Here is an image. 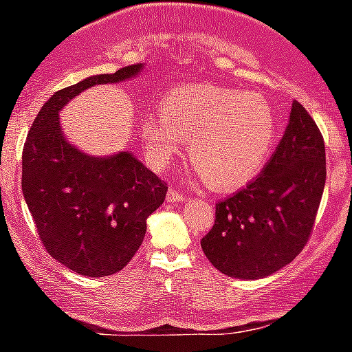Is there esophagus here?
<instances>
[{
	"mask_svg": "<svg viewBox=\"0 0 352 352\" xmlns=\"http://www.w3.org/2000/svg\"><path fill=\"white\" fill-rule=\"evenodd\" d=\"M166 201L168 202H177V201H186V196H184L180 190L173 189V187H170L168 192H166Z\"/></svg>",
	"mask_w": 352,
	"mask_h": 352,
	"instance_id": "esophagus-1",
	"label": "esophagus"
}]
</instances>
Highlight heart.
<instances>
[{"mask_svg":"<svg viewBox=\"0 0 352 352\" xmlns=\"http://www.w3.org/2000/svg\"><path fill=\"white\" fill-rule=\"evenodd\" d=\"M144 153L168 165L189 141V162L216 190H236L264 170L276 141L271 105L257 94L187 85L166 94L162 113L141 122Z\"/></svg>","mask_w":352,"mask_h":352,"instance_id":"obj_1","label":"heart"}]
</instances>
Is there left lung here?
I'll use <instances>...</instances> for the list:
<instances>
[{"label": "left lung", "mask_w": 352, "mask_h": 352, "mask_svg": "<svg viewBox=\"0 0 352 352\" xmlns=\"http://www.w3.org/2000/svg\"><path fill=\"white\" fill-rule=\"evenodd\" d=\"M325 144L300 102L261 175L216 204L211 232L201 240L223 274L261 279L289 264L308 242L325 187Z\"/></svg>", "instance_id": "1"}]
</instances>
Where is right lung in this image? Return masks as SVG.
<instances>
[{
    "instance_id": "add662e5",
    "label": "right lung",
    "mask_w": 352,
    "mask_h": 352,
    "mask_svg": "<svg viewBox=\"0 0 352 352\" xmlns=\"http://www.w3.org/2000/svg\"><path fill=\"white\" fill-rule=\"evenodd\" d=\"M143 65L95 74L56 91L35 117L22 156V190L49 255L88 278L119 272L146 235L166 184L129 151L91 156L66 141L59 112L87 88L120 83Z\"/></svg>"
}]
</instances>
